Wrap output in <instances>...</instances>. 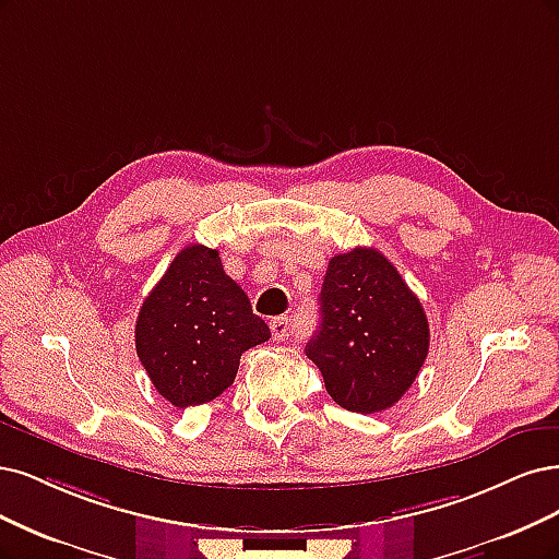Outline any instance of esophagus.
Masks as SVG:
<instances>
[{
  "instance_id": "esophagus-1",
  "label": "esophagus",
  "mask_w": 559,
  "mask_h": 559,
  "mask_svg": "<svg viewBox=\"0 0 559 559\" xmlns=\"http://www.w3.org/2000/svg\"><path fill=\"white\" fill-rule=\"evenodd\" d=\"M271 333L275 340H284L292 333V319L288 317H275L271 319Z\"/></svg>"
}]
</instances>
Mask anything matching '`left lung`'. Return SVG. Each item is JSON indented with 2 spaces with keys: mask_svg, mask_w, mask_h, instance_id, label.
Wrapping results in <instances>:
<instances>
[{
  "mask_svg": "<svg viewBox=\"0 0 559 559\" xmlns=\"http://www.w3.org/2000/svg\"><path fill=\"white\" fill-rule=\"evenodd\" d=\"M321 323L305 354L329 395L356 414L393 407L430 346V325L395 265L372 247L331 259L319 296Z\"/></svg>",
  "mask_w": 559,
  "mask_h": 559,
  "instance_id": "1",
  "label": "left lung"
}]
</instances>
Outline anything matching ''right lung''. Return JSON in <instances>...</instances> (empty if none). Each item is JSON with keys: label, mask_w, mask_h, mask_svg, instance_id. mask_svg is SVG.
<instances>
[{"label": "right lung", "mask_w": 559, "mask_h": 559, "mask_svg": "<svg viewBox=\"0 0 559 559\" xmlns=\"http://www.w3.org/2000/svg\"><path fill=\"white\" fill-rule=\"evenodd\" d=\"M271 340L247 294L224 273L217 249L189 245L143 300L136 354L173 407L222 395L238 374L240 356Z\"/></svg>", "instance_id": "1"}]
</instances>
